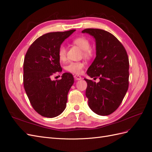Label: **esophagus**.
Here are the masks:
<instances>
[{
	"instance_id": "34e87169",
	"label": "esophagus",
	"mask_w": 152,
	"mask_h": 152,
	"mask_svg": "<svg viewBox=\"0 0 152 152\" xmlns=\"http://www.w3.org/2000/svg\"><path fill=\"white\" fill-rule=\"evenodd\" d=\"M74 79L76 80H79L82 79V77L80 76H79V75H74Z\"/></svg>"
}]
</instances>
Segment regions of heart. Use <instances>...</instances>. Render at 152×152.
Returning a JSON list of instances; mask_svg holds the SVG:
<instances>
[{
    "label": "heart",
    "mask_w": 152,
    "mask_h": 152,
    "mask_svg": "<svg viewBox=\"0 0 152 152\" xmlns=\"http://www.w3.org/2000/svg\"><path fill=\"white\" fill-rule=\"evenodd\" d=\"M73 43L79 46L83 50V56L85 58H89L92 56V50L91 48V43L89 40L84 37H79L73 40ZM58 55L59 60L65 61L66 59V48L63 44L59 45L58 50ZM85 67V64L82 61H72L68 63L65 66V70L72 73L79 75L82 73Z\"/></svg>",
    "instance_id": "1"
}]
</instances>
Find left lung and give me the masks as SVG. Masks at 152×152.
Masks as SVG:
<instances>
[{"label": "left lung", "mask_w": 152, "mask_h": 152, "mask_svg": "<svg viewBox=\"0 0 152 152\" xmlns=\"http://www.w3.org/2000/svg\"><path fill=\"white\" fill-rule=\"evenodd\" d=\"M96 40V56L87 71L91 78L84 79L89 108L99 115H108L121 104L129 87V62L126 50L115 37L110 32L97 28H87Z\"/></svg>", "instance_id": "8db88e82"}]
</instances>
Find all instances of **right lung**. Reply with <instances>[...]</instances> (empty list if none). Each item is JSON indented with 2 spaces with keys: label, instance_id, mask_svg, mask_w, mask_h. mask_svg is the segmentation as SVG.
Wrapping results in <instances>:
<instances>
[{
  "label": "right lung",
  "instance_id": "right-lung-1",
  "mask_svg": "<svg viewBox=\"0 0 152 152\" xmlns=\"http://www.w3.org/2000/svg\"><path fill=\"white\" fill-rule=\"evenodd\" d=\"M75 31L50 32L40 36L25 54L24 88L32 107L43 117H57L66 108L73 77L70 73H64L60 80H52L51 77L62 71L58 55L59 45Z\"/></svg>",
  "mask_w": 152,
  "mask_h": 152
}]
</instances>
